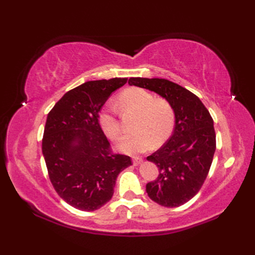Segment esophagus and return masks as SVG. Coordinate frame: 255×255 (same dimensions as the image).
I'll return each instance as SVG.
<instances>
[{"mask_svg": "<svg viewBox=\"0 0 255 255\" xmlns=\"http://www.w3.org/2000/svg\"><path fill=\"white\" fill-rule=\"evenodd\" d=\"M132 160H133V165L134 166H138L140 163H142V158L141 157H138V156H134Z\"/></svg>", "mask_w": 255, "mask_h": 255, "instance_id": "esophagus-1", "label": "esophagus"}]
</instances>
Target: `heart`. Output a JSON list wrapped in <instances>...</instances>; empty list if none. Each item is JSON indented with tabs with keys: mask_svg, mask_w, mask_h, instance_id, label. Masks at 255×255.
Segmentation results:
<instances>
[{
	"mask_svg": "<svg viewBox=\"0 0 255 255\" xmlns=\"http://www.w3.org/2000/svg\"><path fill=\"white\" fill-rule=\"evenodd\" d=\"M119 106L123 112L138 114L134 123L135 132L126 135L119 144L121 151L134 154L159 145L171 135L174 126V113L165 99H155L151 92L133 87L123 91L119 97ZM99 122L104 133L114 140L122 134V128L115 107L107 105L99 115Z\"/></svg>",
	"mask_w": 255,
	"mask_h": 255,
	"instance_id": "b5f03b06",
	"label": "heart"
}]
</instances>
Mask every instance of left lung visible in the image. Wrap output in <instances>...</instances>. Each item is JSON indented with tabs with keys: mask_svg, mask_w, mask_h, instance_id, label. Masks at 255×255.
Returning <instances> with one entry per match:
<instances>
[{
	"mask_svg": "<svg viewBox=\"0 0 255 255\" xmlns=\"http://www.w3.org/2000/svg\"><path fill=\"white\" fill-rule=\"evenodd\" d=\"M130 86L154 91L170 103L175 126L171 137L146 157L158 168L145 191L154 202L176 207L194 198L203 185L216 150L214 121L196 95L165 79L130 78Z\"/></svg>",
	"mask_w": 255,
	"mask_h": 255,
	"instance_id": "obj_1",
	"label": "left lung"
}]
</instances>
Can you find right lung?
<instances>
[{
  "label": "right lung",
  "instance_id": "1",
  "mask_svg": "<svg viewBox=\"0 0 255 255\" xmlns=\"http://www.w3.org/2000/svg\"><path fill=\"white\" fill-rule=\"evenodd\" d=\"M127 78L89 81L65 94L48 114L42 154L53 187L80 211L102 207L114 195L118 174L130 157L113 154L99 113Z\"/></svg>",
  "mask_w": 255,
  "mask_h": 255
}]
</instances>
